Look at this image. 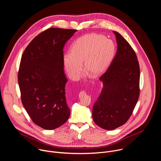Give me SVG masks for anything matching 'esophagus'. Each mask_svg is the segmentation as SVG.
Returning <instances> with one entry per match:
<instances>
[{
  "label": "esophagus",
  "instance_id": "34e87169",
  "mask_svg": "<svg viewBox=\"0 0 161 161\" xmlns=\"http://www.w3.org/2000/svg\"><path fill=\"white\" fill-rule=\"evenodd\" d=\"M85 94V92H81L80 93V94Z\"/></svg>",
  "mask_w": 161,
  "mask_h": 161
}]
</instances>
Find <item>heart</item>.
Returning a JSON list of instances; mask_svg holds the SVG:
<instances>
[{
    "instance_id": "1",
    "label": "heart",
    "mask_w": 161,
    "mask_h": 161,
    "mask_svg": "<svg viewBox=\"0 0 161 161\" xmlns=\"http://www.w3.org/2000/svg\"><path fill=\"white\" fill-rule=\"evenodd\" d=\"M114 42L104 36L89 34L77 39L72 44L71 52L64 54L63 62L69 77L74 80L79 78L83 69L91 76L101 75L111 64L115 54Z\"/></svg>"
}]
</instances>
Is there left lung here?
Here are the masks:
<instances>
[{"label":"left lung","mask_w":161,"mask_h":161,"mask_svg":"<svg viewBox=\"0 0 161 161\" xmlns=\"http://www.w3.org/2000/svg\"><path fill=\"white\" fill-rule=\"evenodd\" d=\"M116 37L117 50L109 67L99 80L101 93L94 104V122L106 130H113L129 119L140 95V66L136 55L121 34Z\"/></svg>","instance_id":"8db88e82"}]
</instances>
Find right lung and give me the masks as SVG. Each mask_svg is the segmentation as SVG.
<instances>
[{"label": "right lung", "instance_id": "add662e5", "mask_svg": "<svg viewBox=\"0 0 161 161\" xmlns=\"http://www.w3.org/2000/svg\"><path fill=\"white\" fill-rule=\"evenodd\" d=\"M76 32L47 29L30 42L21 57L18 75L21 102L32 120L42 129H55L70 116L65 99L67 79L63 48Z\"/></svg>", "mask_w": 161, "mask_h": 161}]
</instances>
